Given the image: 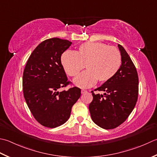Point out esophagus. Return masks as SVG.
<instances>
[{
  "instance_id": "34e87169",
  "label": "esophagus",
  "mask_w": 157,
  "mask_h": 157,
  "mask_svg": "<svg viewBox=\"0 0 157 157\" xmlns=\"http://www.w3.org/2000/svg\"><path fill=\"white\" fill-rule=\"evenodd\" d=\"M86 93H87V90H81V93L82 94H84Z\"/></svg>"
}]
</instances>
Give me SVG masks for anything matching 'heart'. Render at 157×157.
Here are the masks:
<instances>
[{
    "label": "heart",
    "mask_w": 157,
    "mask_h": 157,
    "mask_svg": "<svg viewBox=\"0 0 157 157\" xmlns=\"http://www.w3.org/2000/svg\"><path fill=\"white\" fill-rule=\"evenodd\" d=\"M61 63L67 75L76 77L84 69L86 71L76 78L77 86L86 88L97 82L105 83L116 75L122 64V56L115 48L103 43L87 42L75 52L66 51L61 56Z\"/></svg>",
    "instance_id": "1"
}]
</instances>
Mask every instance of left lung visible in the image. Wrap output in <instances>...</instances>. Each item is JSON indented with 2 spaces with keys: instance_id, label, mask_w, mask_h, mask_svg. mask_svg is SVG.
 <instances>
[{
  "instance_id": "1",
  "label": "left lung",
  "mask_w": 157,
  "mask_h": 157,
  "mask_svg": "<svg viewBox=\"0 0 157 157\" xmlns=\"http://www.w3.org/2000/svg\"><path fill=\"white\" fill-rule=\"evenodd\" d=\"M122 56L118 72L109 81L94 90L103 91V95L94 94L89 105L93 121L105 129L118 127L133 111L137 101L138 79L136 67L122 45L118 44Z\"/></svg>"
}]
</instances>
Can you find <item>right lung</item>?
Returning <instances> with one entry per match:
<instances>
[{
  "mask_svg": "<svg viewBox=\"0 0 157 157\" xmlns=\"http://www.w3.org/2000/svg\"><path fill=\"white\" fill-rule=\"evenodd\" d=\"M71 44L59 38L45 40L33 50L24 71V99L34 118L46 127L65 123L72 106L80 97L81 90L78 87L58 91L69 84L61 55Z\"/></svg>",
  "mask_w": 157,
  "mask_h": 157,
  "instance_id": "obj_1",
  "label": "right lung"
}]
</instances>
